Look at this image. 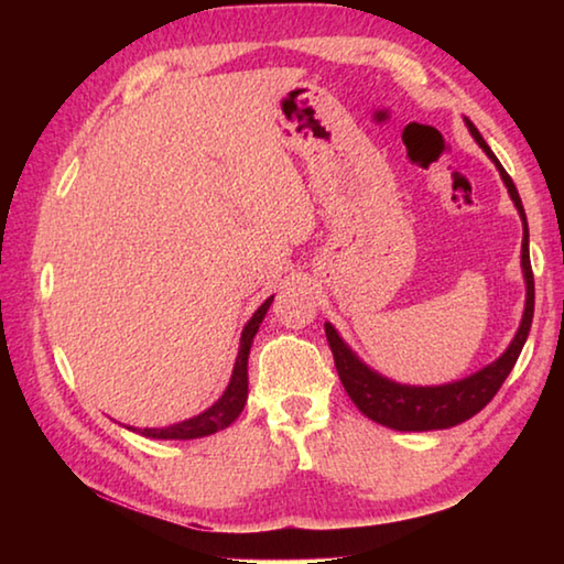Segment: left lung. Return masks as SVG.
<instances>
[{"mask_svg":"<svg viewBox=\"0 0 564 564\" xmlns=\"http://www.w3.org/2000/svg\"><path fill=\"white\" fill-rule=\"evenodd\" d=\"M467 131L473 133V139L480 144L485 154L500 171L502 184L508 186V194L512 198L514 208L522 218V275H524V311L520 328L510 340V346L505 348L500 358H495L488 366L477 370V373L453 380V383L443 386H408L395 383L386 376H380L378 370L366 366L346 340L340 338L336 326L326 323V338L333 350V360H336V370L340 376V383L346 388L352 403L362 415L376 420V423L390 427V431H403V433H425V431H445V427L460 425L465 420L480 413V410L490 403L498 393L505 378L510 376V370L520 358V350L524 340L530 336L532 326V313H534V279H532V265H530V234H528V218H524V208L520 202L518 188H514L508 171L502 169L498 156L492 154V149L485 144L480 131L473 127L470 119H465Z\"/></svg>","mask_w":564,"mask_h":564,"instance_id":"left-lung-1","label":"left lung"}]
</instances>
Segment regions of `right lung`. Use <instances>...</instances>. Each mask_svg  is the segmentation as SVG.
I'll list each match as a JSON object with an SVG mask.
<instances>
[{
    "instance_id": "right-lung-1",
    "label": "right lung",
    "mask_w": 564,
    "mask_h": 564,
    "mask_svg": "<svg viewBox=\"0 0 564 564\" xmlns=\"http://www.w3.org/2000/svg\"><path fill=\"white\" fill-rule=\"evenodd\" d=\"M271 303H273V295L259 305V311H256L251 321H248L243 326L231 380H228L224 395L218 398L214 405H208L204 413L181 420V423H174L169 427H129L127 425L129 431L144 435V437H154V441H196V437L214 435V433L224 431V427L231 425L234 420L241 415V410L246 405V398H248V352H251L253 338H256V333H259V326L263 323L265 313H269Z\"/></svg>"
}]
</instances>
